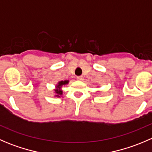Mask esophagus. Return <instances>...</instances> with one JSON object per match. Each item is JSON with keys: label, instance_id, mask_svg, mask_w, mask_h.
I'll return each instance as SVG.
<instances>
[{"label": "esophagus", "instance_id": "esophagus-1", "mask_svg": "<svg viewBox=\"0 0 152 152\" xmlns=\"http://www.w3.org/2000/svg\"><path fill=\"white\" fill-rule=\"evenodd\" d=\"M76 79L79 81H83L84 80V77L83 76H77L76 77Z\"/></svg>", "mask_w": 152, "mask_h": 152}]
</instances>
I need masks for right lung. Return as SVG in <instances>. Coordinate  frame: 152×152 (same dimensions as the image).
<instances>
[{"instance_id": "1", "label": "right lung", "mask_w": 152, "mask_h": 152, "mask_svg": "<svg viewBox=\"0 0 152 152\" xmlns=\"http://www.w3.org/2000/svg\"><path fill=\"white\" fill-rule=\"evenodd\" d=\"M69 83L68 80H65V81H60V82H58L56 84V87H55L54 89V93H55V97H61L62 96V93H63V91L62 90V87H63L64 85H66Z\"/></svg>"}]
</instances>
